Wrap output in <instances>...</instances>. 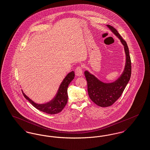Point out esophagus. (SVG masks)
Returning <instances> with one entry per match:
<instances>
[{
    "label": "esophagus",
    "instance_id": "obj_1",
    "mask_svg": "<svg viewBox=\"0 0 150 150\" xmlns=\"http://www.w3.org/2000/svg\"><path fill=\"white\" fill-rule=\"evenodd\" d=\"M75 74L76 76H80L83 75V70L81 66H78L75 69Z\"/></svg>",
    "mask_w": 150,
    "mask_h": 150
}]
</instances>
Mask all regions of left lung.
<instances>
[{
  "label": "left lung",
  "mask_w": 150,
  "mask_h": 150,
  "mask_svg": "<svg viewBox=\"0 0 150 150\" xmlns=\"http://www.w3.org/2000/svg\"><path fill=\"white\" fill-rule=\"evenodd\" d=\"M107 27L118 37L124 46L126 62L124 71L121 76L117 80L110 83L102 82L88 71L84 72L90 99L96 105L102 107H107L112 105L120 98L129 81L131 75V61L127 44L115 28L110 25H107Z\"/></svg>",
  "instance_id": "left-lung-1"
}]
</instances>
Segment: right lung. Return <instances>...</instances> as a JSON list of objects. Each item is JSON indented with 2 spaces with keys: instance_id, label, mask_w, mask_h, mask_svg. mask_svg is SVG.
<instances>
[{
  "instance_id": "obj_1",
  "label": "right lung",
  "mask_w": 150,
  "mask_h": 150,
  "mask_svg": "<svg viewBox=\"0 0 150 150\" xmlns=\"http://www.w3.org/2000/svg\"><path fill=\"white\" fill-rule=\"evenodd\" d=\"M74 77L75 74L73 71L69 73L60 84L57 93L55 97L52 100L45 104H37L27 96L23 90H22V91L25 98L38 110L47 114H57L62 110L67 103V88Z\"/></svg>"
}]
</instances>
